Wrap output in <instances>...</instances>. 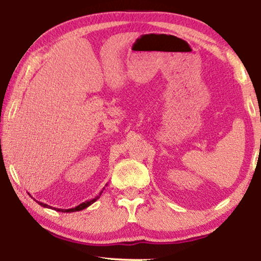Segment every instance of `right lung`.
Returning <instances> with one entry per match:
<instances>
[{
    "label": "right lung",
    "mask_w": 261,
    "mask_h": 261,
    "mask_svg": "<svg viewBox=\"0 0 261 261\" xmlns=\"http://www.w3.org/2000/svg\"><path fill=\"white\" fill-rule=\"evenodd\" d=\"M103 190H105V188H103ZM103 190H102L101 192H99V194H98L97 196H96L95 198L90 199V201H85V202H83V203H81V204H80V205H77L76 208H71V209H58V208H52L51 205H47V204H45V203H41V202H38V201H37V203H39V204H40L41 206H44V208L55 209V210H57V212H62V213H73V212H81V210H83V209H85V208H88L89 205H91L92 203L97 201V199L99 198V196L102 195Z\"/></svg>",
    "instance_id": "add662e5"
}]
</instances>
